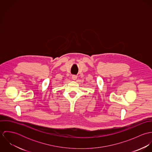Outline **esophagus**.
Masks as SVG:
<instances>
[{
    "label": "esophagus",
    "instance_id": "obj_1",
    "mask_svg": "<svg viewBox=\"0 0 152 152\" xmlns=\"http://www.w3.org/2000/svg\"><path fill=\"white\" fill-rule=\"evenodd\" d=\"M77 78V75H73L72 76V79L73 80H75Z\"/></svg>",
    "mask_w": 152,
    "mask_h": 152
}]
</instances>
